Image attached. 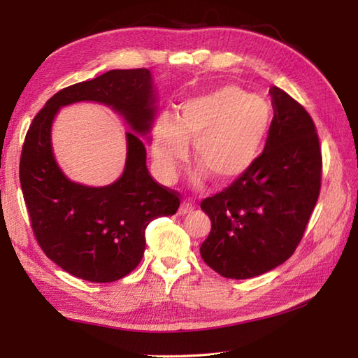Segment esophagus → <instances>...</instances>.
Wrapping results in <instances>:
<instances>
[{"label": "esophagus", "mask_w": 358, "mask_h": 358, "mask_svg": "<svg viewBox=\"0 0 358 358\" xmlns=\"http://www.w3.org/2000/svg\"><path fill=\"white\" fill-rule=\"evenodd\" d=\"M194 208H195V204L191 201V200H183V203H181V206H180V214L181 215H185V214H189V212L191 210H194Z\"/></svg>", "instance_id": "1"}]
</instances>
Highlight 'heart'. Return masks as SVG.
I'll return each mask as SVG.
<instances>
[{"instance_id": "obj_1", "label": "heart", "mask_w": 358, "mask_h": 358, "mask_svg": "<svg viewBox=\"0 0 358 358\" xmlns=\"http://www.w3.org/2000/svg\"><path fill=\"white\" fill-rule=\"evenodd\" d=\"M271 109L262 98L238 86H223L189 98L181 104L178 121L158 120L154 132V157L163 178L171 180L195 143V163L217 185L246 173L268 136Z\"/></svg>"}]
</instances>
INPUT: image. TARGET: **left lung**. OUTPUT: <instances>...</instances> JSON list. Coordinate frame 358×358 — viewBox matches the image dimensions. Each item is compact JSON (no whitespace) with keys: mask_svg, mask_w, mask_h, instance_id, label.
<instances>
[{"mask_svg":"<svg viewBox=\"0 0 358 358\" xmlns=\"http://www.w3.org/2000/svg\"><path fill=\"white\" fill-rule=\"evenodd\" d=\"M269 94L273 118L264 150L246 173L200 204L210 218L201 258L226 278H252L285 263L320 195L323 162L313 118L280 87Z\"/></svg>","mask_w":358,"mask_h":358,"instance_id":"8db88e82","label":"left lung"}]
</instances>
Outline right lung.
<instances>
[{
    "label": "right lung",
    "mask_w": 358,
    "mask_h": 358,
    "mask_svg": "<svg viewBox=\"0 0 358 358\" xmlns=\"http://www.w3.org/2000/svg\"><path fill=\"white\" fill-rule=\"evenodd\" d=\"M112 105L137 134H148L155 106L148 69L109 71L94 80L64 87L36 113L20 158V181L38 245L59 268L95 283H110L141 262L144 231L158 217L173 215L177 191L158 185L146 166V146L127 133L124 175L109 187L73 184L51 154L50 127L62 105L77 101Z\"/></svg>",
    "instance_id": "1"
}]
</instances>
